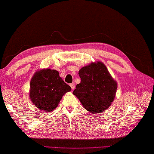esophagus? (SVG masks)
Masks as SVG:
<instances>
[{"label": "esophagus", "mask_w": 154, "mask_h": 154, "mask_svg": "<svg viewBox=\"0 0 154 154\" xmlns=\"http://www.w3.org/2000/svg\"><path fill=\"white\" fill-rule=\"evenodd\" d=\"M70 86H71L72 90H74V88H75V85H74V84H73V83H71V84H70Z\"/></svg>", "instance_id": "esophagus-1"}]
</instances>
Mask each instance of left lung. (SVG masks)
<instances>
[{
    "label": "left lung",
    "mask_w": 154,
    "mask_h": 154,
    "mask_svg": "<svg viewBox=\"0 0 154 154\" xmlns=\"http://www.w3.org/2000/svg\"><path fill=\"white\" fill-rule=\"evenodd\" d=\"M81 82L73 91L83 106L91 113L105 111L115 98L118 83L101 62H92L79 71Z\"/></svg>",
    "instance_id": "8db88e82"
}]
</instances>
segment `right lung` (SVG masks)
Returning a JSON list of instances; mask_svg holds the SVG:
<instances>
[{
    "label": "right lung",
    "instance_id": "add662e5",
    "mask_svg": "<svg viewBox=\"0 0 154 154\" xmlns=\"http://www.w3.org/2000/svg\"><path fill=\"white\" fill-rule=\"evenodd\" d=\"M71 91L59 72L54 69H42L36 71L30 82L29 98L37 109L53 111L58 106L62 96Z\"/></svg>",
    "mask_w": 154,
    "mask_h": 154
}]
</instances>
